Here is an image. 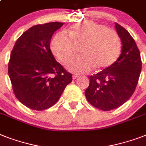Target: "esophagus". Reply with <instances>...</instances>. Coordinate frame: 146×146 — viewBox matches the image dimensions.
<instances>
[{
	"instance_id": "34e87169",
	"label": "esophagus",
	"mask_w": 146,
	"mask_h": 146,
	"mask_svg": "<svg viewBox=\"0 0 146 146\" xmlns=\"http://www.w3.org/2000/svg\"><path fill=\"white\" fill-rule=\"evenodd\" d=\"M77 78H79V76H78V75H73V79H77Z\"/></svg>"
}]
</instances>
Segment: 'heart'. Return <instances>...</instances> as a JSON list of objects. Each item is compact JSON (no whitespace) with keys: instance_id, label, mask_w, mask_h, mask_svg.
I'll return each mask as SVG.
<instances>
[{"instance_id":"heart-1","label":"heart","mask_w":146,"mask_h":146,"mask_svg":"<svg viewBox=\"0 0 146 146\" xmlns=\"http://www.w3.org/2000/svg\"><path fill=\"white\" fill-rule=\"evenodd\" d=\"M68 34L58 32L54 34L50 48L59 61L64 62L74 52L72 41L82 42V54L71 58L66 64L71 72L85 73L94 67L106 69L115 62L120 54L121 42L118 33L103 24L94 21L78 22L70 28Z\"/></svg>"}]
</instances>
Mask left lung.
<instances>
[{
  "label": "left lung",
  "mask_w": 146,
  "mask_h": 146,
  "mask_svg": "<svg viewBox=\"0 0 146 146\" xmlns=\"http://www.w3.org/2000/svg\"><path fill=\"white\" fill-rule=\"evenodd\" d=\"M115 29L122 44L120 56L112 66L91 76L85 92L88 101L103 111L116 109L130 99L142 70L140 52L135 40L118 23Z\"/></svg>",
  "instance_id": "1"
}]
</instances>
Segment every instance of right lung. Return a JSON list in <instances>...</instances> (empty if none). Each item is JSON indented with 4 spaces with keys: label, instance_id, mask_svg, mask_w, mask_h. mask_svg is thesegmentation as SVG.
<instances>
[{
    "label": "right lung",
    "instance_id": "right-lung-1",
    "mask_svg": "<svg viewBox=\"0 0 146 146\" xmlns=\"http://www.w3.org/2000/svg\"><path fill=\"white\" fill-rule=\"evenodd\" d=\"M63 22L36 25L15 42L8 64L15 96L31 110L42 111L57 103L72 74L57 62L50 49L53 34Z\"/></svg>",
    "mask_w": 146,
    "mask_h": 146
}]
</instances>
